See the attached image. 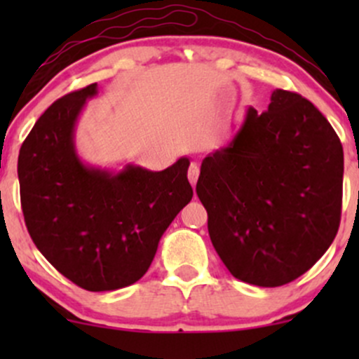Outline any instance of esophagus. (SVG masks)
<instances>
[{"label": "esophagus", "mask_w": 359, "mask_h": 359, "mask_svg": "<svg viewBox=\"0 0 359 359\" xmlns=\"http://www.w3.org/2000/svg\"><path fill=\"white\" fill-rule=\"evenodd\" d=\"M199 172H201V165L197 162H192L191 165H189L187 177H189V182H191L192 185H196L197 179H199Z\"/></svg>", "instance_id": "1"}]
</instances>
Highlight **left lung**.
<instances>
[{
    "label": "left lung",
    "instance_id": "obj_1",
    "mask_svg": "<svg viewBox=\"0 0 359 359\" xmlns=\"http://www.w3.org/2000/svg\"><path fill=\"white\" fill-rule=\"evenodd\" d=\"M343 145L319 109L277 89L246 111L234 138L203 160L196 192L212 246L241 282L280 287L334 241L343 204Z\"/></svg>",
    "mask_w": 359,
    "mask_h": 359
}]
</instances>
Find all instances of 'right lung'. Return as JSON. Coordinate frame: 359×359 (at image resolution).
Returning <instances> with one entry per match:
<instances>
[{
  "mask_svg": "<svg viewBox=\"0 0 359 359\" xmlns=\"http://www.w3.org/2000/svg\"><path fill=\"white\" fill-rule=\"evenodd\" d=\"M96 94L90 84L45 111L20 148L18 179L25 224L40 253L76 285L106 292L147 273L194 192L185 156L162 172L126 165L113 174L81 162L74 126Z\"/></svg>",
  "mask_w": 359,
  "mask_h": 359,
  "instance_id": "right-lung-1",
  "label": "right lung"
}]
</instances>
